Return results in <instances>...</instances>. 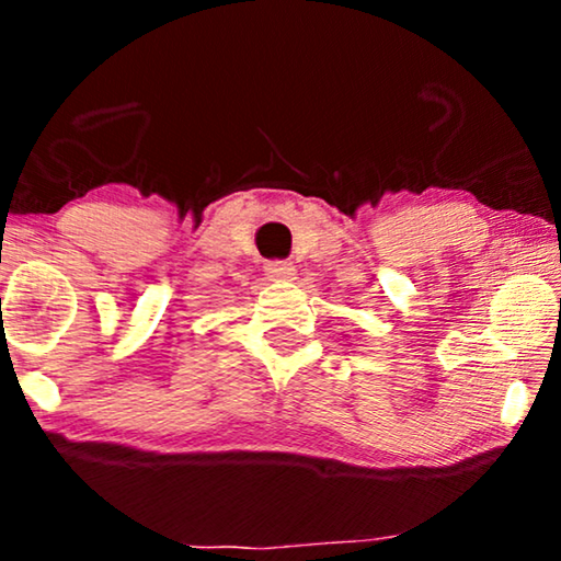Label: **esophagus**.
I'll list each match as a JSON object with an SVG mask.
<instances>
[{"label":"esophagus","mask_w":561,"mask_h":561,"mask_svg":"<svg viewBox=\"0 0 561 561\" xmlns=\"http://www.w3.org/2000/svg\"><path fill=\"white\" fill-rule=\"evenodd\" d=\"M265 275L271 280L286 283V280H296L298 273H296V265L288 263V260H275V263L265 265Z\"/></svg>","instance_id":"34e87169"}]
</instances>
